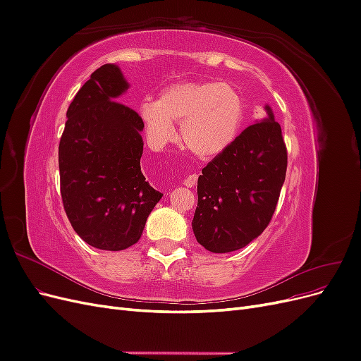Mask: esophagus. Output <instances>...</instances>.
Segmentation results:
<instances>
[{"label": "esophagus", "instance_id": "obj_1", "mask_svg": "<svg viewBox=\"0 0 361 361\" xmlns=\"http://www.w3.org/2000/svg\"><path fill=\"white\" fill-rule=\"evenodd\" d=\"M195 183H197V174H191V176H188L187 179L183 180V185H185V187H187V188H192Z\"/></svg>", "mask_w": 361, "mask_h": 361}]
</instances>
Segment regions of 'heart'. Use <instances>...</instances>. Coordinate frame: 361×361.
<instances>
[{"instance_id":"b5f03b06","label":"heart","mask_w":361,"mask_h":361,"mask_svg":"<svg viewBox=\"0 0 361 361\" xmlns=\"http://www.w3.org/2000/svg\"><path fill=\"white\" fill-rule=\"evenodd\" d=\"M149 143L162 147L174 138L179 122V140L197 158H214L236 137L243 120V99L226 82L182 81L159 93L158 101L145 99L138 105Z\"/></svg>"}]
</instances>
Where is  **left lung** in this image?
<instances>
[{
    "instance_id": "left-lung-1",
    "label": "left lung",
    "mask_w": 361,
    "mask_h": 361,
    "mask_svg": "<svg viewBox=\"0 0 361 361\" xmlns=\"http://www.w3.org/2000/svg\"><path fill=\"white\" fill-rule=\"evenodd\" d=\"M202 170L192 232L212 253L244 248L269 224L286 178L288 154L271 106Z\"/></svg>"
}]
</instances>
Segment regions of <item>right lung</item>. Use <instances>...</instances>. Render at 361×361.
Segmentation results:
<instances>
[{
    "label": "right lung",
    "instance_id": "right-lung-1",
    "mask_svg": "<svg viewBox=\"0 0 361 361\" xmlns=\"http://www.w3.org/2000/svg\"><path fill=\"white\" fill-rule=\"evenodd\" d=\"M129 84L104 64L73 97L59 146L63 206L89 245L120 251L138 243L162 194L146 182L140 116L117 102Z\"/></svg>",
    "mask_w": 361,
    "mask_h": 361
}]
</instances>
